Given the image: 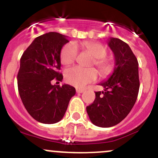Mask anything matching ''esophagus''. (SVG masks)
I'll return each instance as SVG.
<instances>
[{
  "label": "esophagus",
  "instance_id": "obj_1",
  "mask_svg": "<svg viewBox=\"0 0 158 158\" xmlns=\"http://www.w3.org/2000/svg\"><path fill=\"white\" fill-rule=\"evenodd\" d=\"M76 91H77V93H84V89H76Z\"/></svg>",
  "mask_w": 158,
  "mask_h": 158
}]
</instances>
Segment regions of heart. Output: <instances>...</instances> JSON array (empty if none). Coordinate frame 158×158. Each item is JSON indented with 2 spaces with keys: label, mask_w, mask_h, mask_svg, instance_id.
Returning <instances> with one entry per match:
<instances>
[{
  "label": "heart",
  "mask_w": 158,
  "mask_h": 158,
  "mask_svg": "<svg viewBox=\"0 0 158 158\" xmlns=\"http://www.w3.org/2000/svg\"><path fill=\"white\" fill-rule=\"evenodd\" d=\"M81 47L94 57L92 65H95L101 76H106L112 71L113 62L106 58L107 48L104 45L96 42H83ZM77 55V47L74 43H69L62 49L60 55L61 62L64 65H69L75 60ZM65 81L77 88H82L87 84L93 82L97 78V72L93 68L83 69L75 66L71 68L65 73Z\"/></svg>",
  "instance_id": "b5f03b06"
}]
</instances>
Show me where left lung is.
I'll use <instances>...</instances> for the list:
<instances>
[{
    "mask_svg": "<svg viewBox=\"0 0 158 158\" xmlns=\"http://www.w3.org/2000/svg\"><path fill=\"white\" fill-rule=\"evenodd\" d=\"M108 44L114 55L115 66L108 80L101 83L104 91L96 92L94 102L86 107L94 125L111 127L122 121L135 104L139 89V63L127 43L111 38Z\"/></svg>",
    "mask_w": 158,
    "mask_h": 158,
    "instance_id": "left-lung-1",
    "label": "left lung"
}]
</instances>
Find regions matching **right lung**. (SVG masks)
Instances as JSON below:
<instances>
[{
	"mask_svg": "<svg viewBox=\"0 0 158 158\" xmlns=\"http://www.w3.org/2000/svg\"><path fill=\"white\" fill-rule=\"evenodd\" d=\"M68 42L65 35L49 32L35 38L20 59L19 93L28 114L40 123L52 124L62 120L76 93L69 84H51L53 79L63 78L59 72L60 53Z\"/></svg>",
	"mask_w": 158,
	"mask_h": 158,
	"instance_id": "1",
	"label": "right lung"
}]
</instances>
